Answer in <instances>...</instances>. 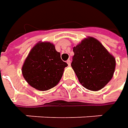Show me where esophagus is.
I'll return each instance as SVG.
<instances>
[{
  "label": "esophagus",
  "instance_id": "1",
  "mask_svg": "<svg viewBox=\"0 0 128 128\" xmlns=\"http://www.w3.org/2000/svg\"><path fill=\"white\" fill-rule=\"evenodd\" d=\"M67 63H68V65L69 66H70V63H71L70 60H67Z\"/></svg>",
  "mask_w": 128,
  "mask_h": 128
}]
</instances>
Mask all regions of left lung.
Instances as JSON below:
<instances>
[{"instance_id": "left-lung-1", "label": "left lung", "mask_w": 128, "mask_h": 128, "mask_svg": "<svg viewBox=\"0 0 128 128\" xmlns=\"http://www.w3.org/2000/svg\"><path fill=\"white\" fill-rule=\"evenodd\" d=\"M71 66L82 86L99 90L112 78L116 59L96 38L88 37L73 48Z\"/></svg>"}]
</instances>
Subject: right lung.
<instances>
[{
    "label": "right lung",
    "instance_id": "add662e5",
    "mask_svg": "<svg viewBox=\"0 0 128 128\" xmlns=\"http://www.w3.org/2000/svg\"><path fill=\"white\" fill-rule=\"evenodd\" d=\"M60 53L50 42H39L31 49L22 67L25 80L38 90H48L60 80L64 68Z\"/></svg>",
    "mask_w": 128,
    "mask_h": 128
}]
</instances>
